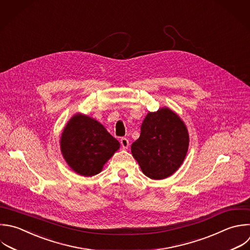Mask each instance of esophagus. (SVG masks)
<instances>
[{
	"label": "esophagus",
	"mask_w": 250,
	"mask_h": 250,
	"mask_svg": "<svg viewBox=\"0 0 250 250\" xmlns=\"http://www.w3.org/2000/svg\"><path fill=\"white\" fill-rule=\"evenodd\" d=\"M120 144L122 146V147L125 149V148H128L129 146V141L126 139V138H121L120 140Z\"/></svg>",
	"instance_id": "esophagus-1"
}]
</instances>
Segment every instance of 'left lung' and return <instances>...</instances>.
<instances>
[{"instance_id":"obj_1","label":"left lung","mask_w":250,"mask_h":250,"mask_svg":"<svg viewBox=\"0 0 250 250\" xmlns=\"http://www.w3.org/2000/svg\"><path fill=\"white\" fill-rule=\"evenodd\" d=\"M188 144L186 124L176 112L164 106L148 111L142 123L140 138L131 146V152L146 177L162 180L180 168Z\"/></svg>"}]
</instances>
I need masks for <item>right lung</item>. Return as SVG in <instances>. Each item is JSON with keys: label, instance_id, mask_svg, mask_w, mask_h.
<instances>
[{"label": "right lung", "instance_id": "1", "mask_svg": "<svg viewBox=\"0 0 250 250\" xmlns=\"http://www.w3.org/2000/svg\"><path fill=\"white\" fill-rule=\"evenodd\" d=\"M60 144L68 166L85 177L99 174L120 147L103 124L82 113L74 114L66 123Z\"/></svg>", "mask_w": 250, "mask_h": 250}]
</instances>
